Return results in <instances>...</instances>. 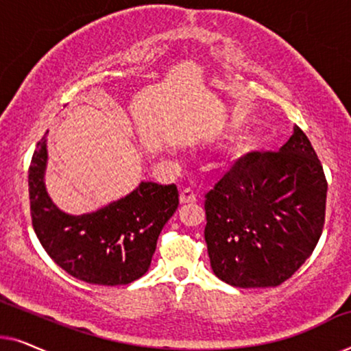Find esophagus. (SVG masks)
Returning a JSON list of instances; mask_svg holds the SVG:
<instances>
[{"label": "esophagus", "mask_w": 351, "mask_h": 351, "mask_svg": "<svg viewBox=\"0 0 351 351\" xmlns=\"http://www.w3.org/2000/svg\"><path fill=\"white\" fill-rule=\"evenodd\" d=\"M179 199H180V204H189V203H195V201H196V195H195L193 191H191V190L185 189V190H182V191H180V196H179Z\"/></svg>", "instance_id": "esophagus-1"}]
</instances>
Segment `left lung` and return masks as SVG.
<instances>
[{
  "mask_svg": "<svg viewBox=\"0 0 351 351\" xmlns=\"http://www.w3.org/2000/svg\"><path fill=\"white\" fill-rule=\"evenodd\" d=\"M323 166L299 126L276 153H247L206 195L204 239L215 276L275 287L315 251L326 214Z\"/></svg>",
  "mask_w": 351,
  "mask_h": 351,
  "instance_id": "left-lung-1",
  "label": "left lung"
}]
</instances>
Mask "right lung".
Returning a JSON list of instances; mask_svg holds the SVG:
<instances>
[{
  "mask_svg": "<svg viewBox=\"0 0 351 351\" xmlns=\"http://www.w3.org/2000/svg\"><path fill=\"white\" fill-rule=\"evenodd\" d=\"M46 142V136L38 142L28 169L32 223L45 251L69 275L89 285H129L145 275L158 237L179 206L177 186L141 182L94 213L66 214L47 195Z\"/></svg>",
  "mask_w": 351,
  "mask_h": 351,
  "instance_id": "obj_1",
  "label": "right lung"
}]
</instances>
